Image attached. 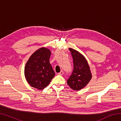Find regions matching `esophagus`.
<instances>
[{
	"instance_id": "34e87169",
	"label": "esophagus",
	"mask_w": 121,
	"mask_h": 121,
	"mask_svg": "<svg viewBox=\"0 0 121 121\" xmlns=\"http://www.w3.org/2000/svg\"><path fill=\"white\" fill-rule=\"evenodd\" d=\"M63 74V71L62 70H61L60 73H58V75H62Z\"/></svg>"
}]
</instances>
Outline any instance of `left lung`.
Instances as JSON below:
<instances>
[{
    "label": "left lung",
    "mask_w": 121,
    "mask_h": 121,
    "mask_svg": "<svg viewBox=\"0 0 121 121\" xmlns=\"http://www.w3.org/2000/svg\"><path fill=\"white\" fill-rule=\"evenodd\" d=\"M73 58V69L67 82L71 89L78 91L86 85L92 78L91 71L87 60L80 53L69 48Z\"/></svg>",
    "instance_id": "8db88e82"
}]
</instances>
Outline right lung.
Returning <instances> with one entry per match:
<instances>
[{
	"mask_svg": "<svg viewBox=\"0 0 121 121\" xmlns=\"http://www.w3.org/2000/svg\"><path fill=\"white\" fill-rule=\"evenodd\" d=\"M51 51L42 48L35 51L26 62L24 75L29 84L38 90L44 89L54 77L55 73L50 63Z\"/></svg>",
	"mask_w": 121,
	"mask_h": 121,
	"instance_id": "1",
	"label": "right lung"
}]
</instances>
